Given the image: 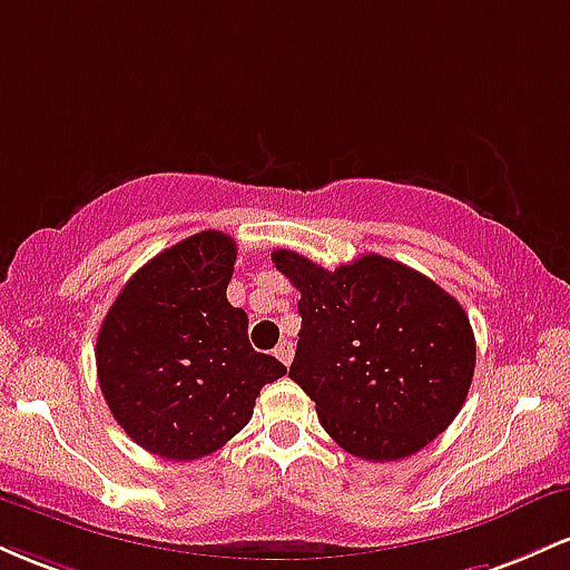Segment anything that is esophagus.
I'll list each match as a JSON object with an SVG mask.
<instances>
[{
	"instance_id": "obj_1",
	"label": "esophagus",
	"mask_w": 570,
	"mask_h": 570,
	"mask_svg": "<svg viewBox=\"0 0 570 570\" xmlns=\"http://www.w3.org/2000/svg\"><path fill=\"white\" fill-rule=\"evenodd\" d=\"M292 356H294V345L286 343V340H284V343H278V348H276V358H278V362L289 367Z\"/></svg>"
}]
</instances>
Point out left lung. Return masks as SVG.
<instances>
[{"label":"left lung","mask_w":570,"mask_h":570,"mask_svg":"<svg viewBox=\"0 0 570 570\" xmlns=\"http://www.w3.org/2000/svg\"><path fill=\"white\" fill-rule=\"evenodd\" d=\"M273 263L299 292L289 377L340 448L364 461H399L453 423L476 362L472 324L455 297L381 254L324 271L276 248Z\"/></svg>","instance_id":"obj_1"}]
</instances>
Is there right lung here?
Segmentation results:
<instances>
[{
  "mask_svg": "<svg viewBox=\"0 0 570 570\" xmlns=\"http://www.w3.org/2000/svg\"><path fill=\"white\" fill-rule=\"evenodd\" d=\"M235 240L203 230L149 259L109 307L96 340L101 394L149 453L195 461L252 421L265 383L286 375L248 343V316L227 303Z\"/></svg>",
  "mask_w": 570,
  "mask_h": 570,
  "instance_id": "right-lung-1",
  "label": "right lung"
}]
</instances>
